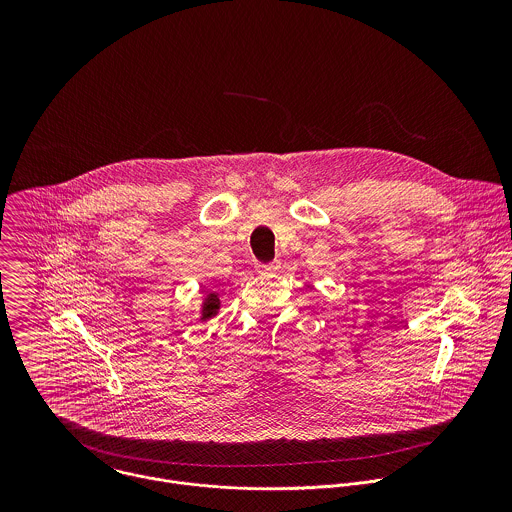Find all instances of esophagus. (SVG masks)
Wrapping results in <instances>:
<instances>
[{
    "mask_svg": "<svg viewBox=\"0 0 512 512\" xmlns=\"http://www.w3.org/2000/svg\"><path fill=\"white\" fill-rule=\"evenodd\" d=\"M278 264H268V266H258V272L262 274H272V272H278Z\"/></svg>",
    "mask_w": 512,
    "mask_h": 512,
    "instance_id": "1",
    "label": "esophagus"
}]
</instances>
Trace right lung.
Masks as SVG:
<instances>
[{"label": "right lung", "mask_w": 512, "mask_h": 512, "mask_svg": "<svg viewBox=\"0 0 512 512\" xmlns=\"http://www.w3.org/2000/svg\"><path fill=\"white\" fill-rule=\"evenodd\" d=\"M219 295V292H213V290H209L203 295L201 309H199V321H209V319L217 317L220 309Z\"/></svg>", "instance_id": "add662e5"}]
</instances>
